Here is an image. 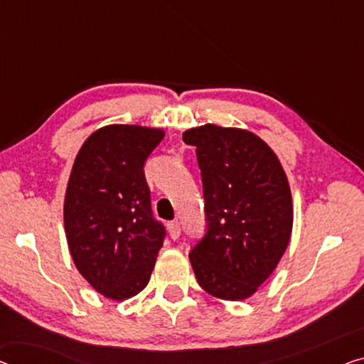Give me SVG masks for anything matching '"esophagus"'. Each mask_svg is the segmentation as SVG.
Listing matches in <instances>:
<instances>
[{"label":"esophagus","instance_id":"esophagus-1","mask_svg":"<svg viewBox=\"0 0 364 364\" xmlns=\"http://www.w3.org/2000/svg\"><path fill=\"white\" fill-rule=\"evenodd\" d=\"M168 234H170V237L173 238V240H176V238H180V235H181V225H180V222H178V220L170 222V224H168Z\"/></svg>","mask_w":364,"mask_h":364}]
</instances>
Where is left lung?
<instances>
[{
  "mask_svg": "<svg viewBox=\"0 0 364 364\" xmlns=\"http://www.w3.org/2000/svg\"><path fill=\"white\" fill-rule=\"evenodd\" d=\"M183 140L196 147L208 220L189 262L205 292L243 301L269 278L289 243V181L274 151L250 130L204 124Z\"/></svg>",
  "mask_w": 364,
  "mask_h": 364,
  "instance_id": "1",
  "label": "left lung"
}]
</instances>
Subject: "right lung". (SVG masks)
Instances as JSON below:
<instances>
[{"instance_id": "right-lung-1", "label": "right lung", "mask_w": 364, "mask_h": 364, "mask_svg": "<svg viewBox=\"0 0 364 364\" xmlns=\"http://www.w3.org/2000/svg\"><path fill=\"white\" fill-rule=\"evenodd\" d=\"M165 137L156 127L111 124L81 145L63 203L65 235L80 274L107 299L149 284L165 229L151 215L144 164Z\"/></svg>"}]
</instances>
